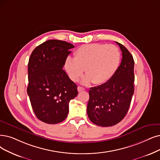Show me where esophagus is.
<instances>
[{
    "mask_svg": "<svg viewBox=\"0 0 160 160\" xmlns=\"http://www.w3.org/2000/svg\"><path fill=\"white\" fill-rule=\"evenodd\" d=\"M85 90V88H83L82 87H78V92H81V91H84Z\"/></svg>",
    "mask_w": 160,
    "mask_h": 160,
    "instance_id": "obj_1",
    "label": "esophagus"
}]
</instances>
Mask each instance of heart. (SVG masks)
Segmentation results:
<instances>
[{
	"mask_svg": "<svg viewBox=\"0 0 160 160\" xmlns=\"http://www.w3.org/2000/svg\"><path fill=\"white\" fill-rule=\"evenodd\" d=\"M74 58L68 57L64 67L69 78L73 81L79 79L82 72L84 84L92 82L102 85L109 81L116 73L121 61L118 48L113 44L91 43L81 45L73 53Z\"/></svg>",
	"mask_w": 160,
	"mask_h": 160,
	"instance_id": "obj_1",
	"label": "heart"
}]
</instances>
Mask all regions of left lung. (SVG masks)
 <instances>
[{"label": "left lung", "mask_w": 160, "mask_h": 160, "mask_svg": "<svg viewBox=\"0 0 160 160\" xmlns=\"http://www.w3.org/2000/svg\"><path fill=\"white\" fill-rule=\"evenodd\" d=\"M116 43L122 52V60L117 72L108 82L90 88L88 92V117L101 127L115 125L125 118L134 93L133 57L123 44Z\"/></svg>", "instance_id": "obj_1"}]
</instances>
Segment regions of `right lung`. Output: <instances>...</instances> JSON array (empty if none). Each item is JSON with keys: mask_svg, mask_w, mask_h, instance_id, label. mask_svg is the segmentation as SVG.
Returning <instances> with one entry per match:
<instances>
[{"mask_svg": "<svg viewBox=\"0 0 160 160\" xmlns=\"http://www.w3.org/2000/svg\"><path fill=\"white\" fill-rule=\"evenodd\" d=\"M72 44L48 40L37 47L28 63V94L37 118L48 124L64 120L69 101L78 94V86L63 69Z\"/></svg>", "mask_w": 160, "mask_h": 160, "instance_id": "right-lung-1", "label": "right lung"}]
</instances>
